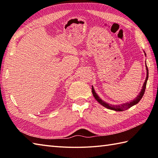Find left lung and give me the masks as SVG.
Wrapping results in <instances>:
<instances>
[{"instance_id": "left-lung-1", "label": "left lung", "mask_w": 158, "mask_h": 158, "mask_svg": "<svg viewBox=\"0 0 158 158\" xmlns=\"http://www.w3.org/2000/svg\"><path fill=\"white\" fill-rule=\"evenodd\" d=\"M144 54L146 56L145 52H144ZM146 66V77L145 82H143V85L142 86V90H141V92H139V94H138L137 96V97L135 98V99H133L132 101L127 102V103H123V104H121V105H112V104L107 103L106 102L103 101L100 97H99L97 94L96 93L95 90H94V87L92 86V94L94 95V97L96 98V100L101 105H102V106H103V107H106V108H107V109L114 110V111H117V112L123 111V110H126L127 109L130 108V107H131L132 106H135V105L137 104L138 103H139L141 99H142V98L143 97V94H144V92H145L146 83H147V81H148V69L147 68V66Z\"/></svg>"}]
</instances>
